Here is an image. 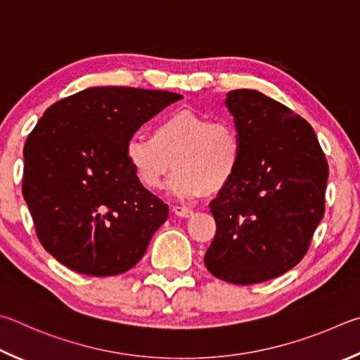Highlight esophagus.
Segmentation results:
<instances>
[{"label": "esophagus", "instance_id": "obj_1", "mask_svg": "<svg viewBox=\"0 0 360 360\" xmlns=\"http://www.w3.org/2000/svg\"><path fill=\"white\" fill-rule=\"evenodd\" d=\"M172 212L176 217H181V218H191L194 215V212L191 209H188V207H184V205H174Z\"/></svg>", "mask_w": 360, "mask_h": 360}]
</instances>
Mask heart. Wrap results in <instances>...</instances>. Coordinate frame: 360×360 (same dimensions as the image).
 <instances>
[{"instance_id":"obj_1","label":"heart","mask_w":360,"mask_h":360,"mask_svg":"<svg viewBox=\"0 0 360 360\" xmlns=\"http://www.w3.org/2000/svg\"><path fill=\"white\" fill-rule=\"evenodd\" d=\"M243 156L242 132L228 120L181 109L169 113L151 137L134 136L124 145V158L145 190L158 191L170 180V191L184 200L224 190Z\"/></svg>"}]
</instances>
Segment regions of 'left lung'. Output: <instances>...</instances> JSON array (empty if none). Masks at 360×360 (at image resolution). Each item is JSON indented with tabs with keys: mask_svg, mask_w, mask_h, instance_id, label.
I'll list each match as a JSON object with an SVG mask.
<instances>
[{
	"mask_svg": "<svg viewBox=\"0 0 360 360\" xmlns=\"http://www.w3.org/2000/svg\"><path fill=\"white\" fill-rule=\"evenodd\" d=\"M242 132L234 180L212 200L217 234L204 262L232 285L276 278L304 259L324 217L329 164L307 120L256 90L228 93Z\"/></svg>",
	"mask_w": 360,
	"mask_h": 360,
	"instance_id": "1",
	"label": "left lung"
}]
</instances>
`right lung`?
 <instances>
[{
	"label": "right lung",
	"instance_id": "obj_1",
	"mask_svg": "<svg viewBox=\"0 0 360 360\" xmlns=\"http://www.w3.org/2000/svg\"><path fill=\"white\" fill-rule=\"evenodd\" d=\"M181 94L94 86L56 101L23 147L22 193L47 253L75 272L123 274L147 251L169 207L139 184L124 145Z\"/></svg>",
	"mask_w": 360,
	"mask_h": 360
}]
</instances>
